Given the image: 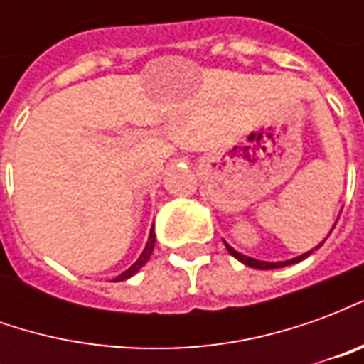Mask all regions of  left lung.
I'll return each mask as SVG.
<instances>
[{"mask_svg": "<svg viewBox=\"0 0 364 364\" xmlns=\"http://www.w3.org/2000/svg\"><path fill=\"white\" fill-rule=\"evenodd\" d=\"M333 226H336V224H333ZM321 244H323V242H321ZM224 245H226V250H228L230 255H232V257H236L240 263H244V265H247V267H253V269H263V271H265V269H281V267H287V265H294V263H300V261L306 259V257L312 253V250H310V252L302 253V255H298V257H294V259L274 261V263H269V261H259V259H253V257H247V255H244V253L236 252V250H234V247H232L230 244H226V242H224ZM320 245H318V247H320ZM318 247H316V250H318Z\"/></svg>", "mask_w": 364, "mask_h": 364, "instance_id": "1", "label": "left lung"}]
</instances>
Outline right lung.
I'll return each instance as SVG.
<instances>
[{"mask_svg": "<svg viewBox=\"0 0 364 364\" xmlns=\"http://www.w3.org/2000/svg\"><path fill=\"white\" fill-rule=\"evenodd\" d=\"M154 245H156V234H154V226H151L150 230V237H148V242H146V247H144V252L140 253V257L134 261V265H130V267L127 269V271H122V273L119 274V277H114L112 281L119 282V281H127V279H130L132 274H136L140 269L148 263V259H150L151 252H154Z\"/></svg>", "mask_w": 364, "mask_h": 364, "instance_id": "add662e5", "label": "right lung"}]
</instances>
